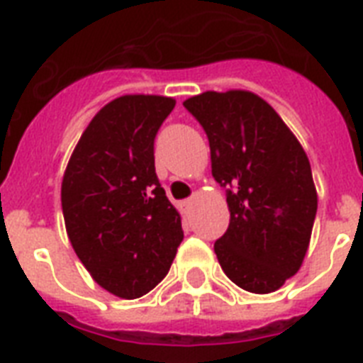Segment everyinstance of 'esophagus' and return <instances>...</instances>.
<instances>
[{"label": "esophagus", "mask_w": 363, "mask_h": 363, "mask_svg": "<svg viewBox=\"0 0 363 363\" xmlns=\"http://www.w3.org/2000/svg\"><path fill=\"white\" fill-rule=\"evenodd\" d=\"M192 205H194V199H184V201L181 203V207L184 211H188V209H192Z\"/></svg>", "instance_id": "1"}]
</instances>
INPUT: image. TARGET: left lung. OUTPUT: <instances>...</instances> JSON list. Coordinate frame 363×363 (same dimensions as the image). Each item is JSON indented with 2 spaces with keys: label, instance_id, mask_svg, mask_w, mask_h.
Listing matches in <instances>:
<instances>
[{
  "label": "left lung",
  "instance_id": "obj_1",
  "mask_svg": "<svg viewBox=\"0 0 363 363\" xmlns=\"http://www.w3.org/2000/svg\"><path fill=\"white\" fill-rule=\"evenodd\" d=\"M209 137L213 177L228 186L230 226L215 242L222 271L252 294L275 292L309 248L318 196L298 137L248 90L203 92L184 101Z\"/></svg>",
  "mask_w": 363,
  "mask_h": 363
}]
</instances>
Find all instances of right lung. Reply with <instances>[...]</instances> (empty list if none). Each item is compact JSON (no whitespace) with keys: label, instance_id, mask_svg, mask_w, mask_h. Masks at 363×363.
<instances>
[{"label":"right lung","instance_id":"1","mask_svg":"<svg viewBox=\"0 0 363 363\" xmlns=\"http://www.w3.org/2000/svg\"><path fill=\"white\" fill-rule=\"evenodd\" d=\"M175 99L125 94L96 113L62 179L71 247L92 279L116 298L150 292L169 271L184 233L160 186L154 137Z\"/></svg>","mask_w":363,"mask_h":363}]
</instances>
